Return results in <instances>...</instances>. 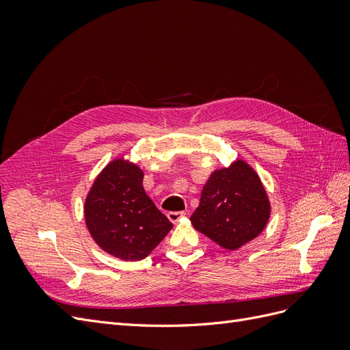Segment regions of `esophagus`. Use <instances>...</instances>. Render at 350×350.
Listing matches in <instances>:
<instances>
[{
    "mask_svg": "<svg viewBox=\"0 0 350 350\" xmlns=\"http://www.w3.org/2000/svg\"><path fill=\"white\" fill-rule=\"evenodd\" d=\"M166 216L169 220L172 221V224H176L178 220H181L185 216V211H169Z\"/></svg>",
    "mask_w": 350,
    "mask_h": 350,
    "instance_id": "1",
    "label": "esophagus"
}]
</instances>
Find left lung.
<instances>
[{"instance_id":"8db88e82","label":"left lung","mask_w":350,"mask_h":350,"mask_svg":"<svg viewBox=\"0 0 350 350\" xmlns=\"http://www.w3.org/2000/svg\"><path fill=\"white\" fill-rule=\"evenodd\" d=\"M269 217L270 201L260 176L237 161L210 175L189 220L217 245L238 250L261 234Z\"/></svg>"}]
</instances>
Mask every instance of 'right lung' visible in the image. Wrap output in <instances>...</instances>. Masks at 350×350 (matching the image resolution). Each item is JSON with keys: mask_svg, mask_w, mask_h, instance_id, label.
Returning a JSON list of instances; mask_svg holds the SVG:
<instances>
[{"mask_svg": "<svg viewBox=\"0 0 350 350\" xmlns=\"http://www.w3.org/2000/svg\"><path fill=\"white\" fill-rule=\"evenodd\" d=\"M143 176L139 166L116 159L94 179L84 203V219L94 242L125 261L146 258L172 229L146 194Z\"/></svg>", "mask_w": 350, "mask_h": 350, "instance_id": "add662e5", "label": "right lung"}]
</instances>
